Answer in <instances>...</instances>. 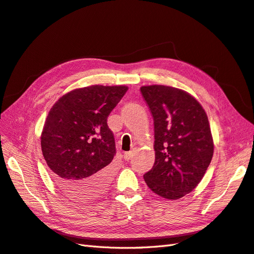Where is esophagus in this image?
Masks as SVG:
<instances>
[{
    "label": "esophagus",
    "instance_id": "esophagus-1",
    "mask_svg": "<svg viewBox=\"0 0 254 254\" xmlns=\"http://www.w3.org/2000/svg\"><path fill=\"white\" fill-rule=\"evenodd\" d=\"M133 154H134L133 151H128V152H126L125 154H123V157H125V160H126V161H128V160L132 159Z\"/></svg>",
    "mask_w": 254,
    "mask_h": 254
}]
</instances>
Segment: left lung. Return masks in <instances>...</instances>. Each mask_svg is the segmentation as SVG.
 <instances>
[{"label":"left lung","instance_id":"obj_1","mask_svg":"<svg viewBox=\"0 0 254 254\" xmlns=\"http://www.w3.org/2000/svg\"><path fill=\"white\" fill-rule=\"evenodd\" d=\"M140 92L154 126L155 161L144 179L160 196L181 198L199 184L212 159L207 115L193 96L177 88L154 84Z\"/></svg>","mask_w":254,"mask_h":254}]
</instances>
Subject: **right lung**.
I'll return each instance as SVG.
<instances>
[{
  "mask_svg": "<svg viewBox=\"0 0 254 254\" xmlns=\"http://www.w3.org/2000/svg\"><path fill=\"white\" fill-rule=\"evenodd\" d=\"M125 86H91L60 97L47 116L41 145L56 186L79 200L106 191L116 155L107 118L126 94Z\"/></svg>",
  "mask_w": 254,
  "mask_h": 254,
  "instance_id": "obj_1",
  "label": "right lung"
}]
</instances>
